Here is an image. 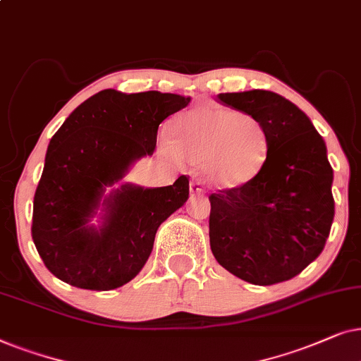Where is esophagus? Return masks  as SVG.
<instances>
[{"mask_svg":"<svg viewBox=\"0 0 361 361\" xmlns=\"http://www.w3.org/2000/svg\"><path fill=\"white\" fill-rule=\"evenodd\" d=\"M190 191L191 195H203L204 188H203V183H201V180H191Z\"/></svg>","mask_w":361,"mask_h":361,"instance_id":"esophagus-1","label":"esophagus"}]
</instances>
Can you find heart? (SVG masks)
<instances>
[{
	"label": "heart",
	"mask_w": 361,
	"mask_h": 361,
	"mask_svg": "<svg viewBox=\"0 0 361 361\" xmlns=\"http://www.w3.org/2000/svg\"><path fill=\"white\" fill-rule=\"evenodd\" d=\"M171 145L185 160L203 165L221 188H239L262 170L269 133L256 115L204 104L175 118Z\"/></svg>",
	"instance_id": "heart-1"
}]
</instances>
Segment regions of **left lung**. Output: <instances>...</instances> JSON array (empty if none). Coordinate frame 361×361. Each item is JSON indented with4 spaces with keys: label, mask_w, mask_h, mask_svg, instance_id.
<instances>
[{
    "label": "left lung",
    "mask_w": 361,
    "mask_h": 361,
    "mask_svg": "<svg viewBox=\"0 0 361 361\" xmlns=\"http://www.w3.org/2000/svg\"><path fill=\"white\" fill-rule=\"evenodd\" d=\"M218 99L262 120L269 153L249 183L209 196L211 251L249 284L289 281L320 256L334 223V170L325 142L295 104L271 90Z\"/></svg>",
    "instance_id": "left-lung-1"
}]
</instances>
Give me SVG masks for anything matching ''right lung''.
<instances>
[{"label":"right lung","mask_w":361,"mask_h":361,"mask_svg":"<svg viewBox=\"0 0 361 361\" xmlns=\"http://www.w3.org/2000/svg\"><path fill=\"white\" fill-rule=\"evenodd\" d=\"M190 97L157 90H100L72 112L51 138L32 204V241L51 274L87 290L130 282L150 257L157 229L186 203L181 175L161 188L118 183L130 166L153 155L158 125ZM103 208L101 224L90 219Z\"/></svg>","instance_id":"obj_1"}]
</instances>
